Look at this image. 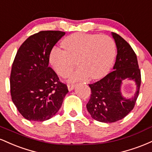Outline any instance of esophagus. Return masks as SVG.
<instances>
[{"mask_svg": "<svg viewBox=\"0 0 152 152\" xmlns=\"http://www.w3.org/2000/svg\"><path fill=\"white\" fill-rule=\"evenodd\" d=\"M67 87H68V89H69V91H71L74 90L75 86H74V84H69L67 86Z\"/></svg>", "mask_w": 152, "mask_h": 152, "instance_id": "obj_1", "label": "esophagus"}]
</instances>
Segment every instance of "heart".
<instances>
[{
    "instance_id": "b5f03b06",
    "label": "heart",
    "mask_w": 152,
    "mask_h": 152,
    "mask_svg": "<svg viewBox=\"0 0 152 152\" xmlns=\"http://www.w3.org/2000/svg\"><path fill=\"white\" fill-rule=\"evenodd\" d=\"M64 50L53 47L50 51L49 63L54 71L62 77L71 74L76 65L78 70L71 75L72 81L99 79L109 72L116 56L114 41L107 36L77 33L64 38Z\"/></svg>"
}]
</instances>
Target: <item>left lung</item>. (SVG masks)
Wrapping results in <instances>:
<instances>
[{
  "mask_svg": "<svg viewBox=\"0 0 152 152\" xmlns=\"http://www.w3.org/2000/svg\"><path fill=\"white\" fill-rule=\"evenodd\" d=\"M117 49L113 71L100 81L89 84L91 94L86 108L94 119L104 123H112L124 118L134 109L139 93L141 71L137 55L128 43L119 35L111 32ZM133 80L137 91L132 98L121 93L123 82Z\"/></svg>",
  "mask_w": 152,
  "mask_h": 152,
  "instance_id": "obj_1",
  "label": "left lung"
}]
</instances>
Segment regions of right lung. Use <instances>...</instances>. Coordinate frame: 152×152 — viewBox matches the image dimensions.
Listing matches in <instances>:
<instances>
[{
    "instance_id": "obj_1",
    "label": "right lung",
    "mask_w": 152,
    "mask_h": 152,
    "mask_svg": "<svg viewBox=\"0 0 152 152\" xmlns=\"http://www.w3.org/2000/svg\"><path fill=\"white\" fill-rule=\"evenodd\" d=\"M66 33L43 31L29 36L15 55L10 73L12 101L29 121H43L55 116L69 92L48 66L50 51Z\"/></svg>"
}]
</instances>
